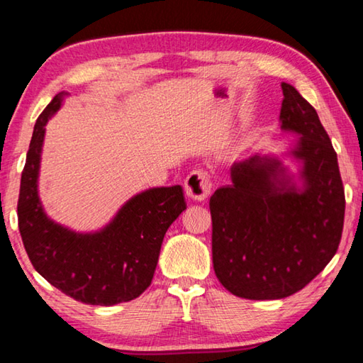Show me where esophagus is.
Wrapping results in <instances>:
<instances>
[{"mask_svg":"<svg viewBox=\"0 0 363 363\" xmlns=\"http://www.w3.org/2000/svg\"><path fill=\"white\" fill-rule=\"evenodd\" d=\"M184 189H186V195L190 200L203 201L211 192L210 176H208L206 171L195 169L184 181Z\"/></svg>","mask_w":363,"mask_h":363,"instance_id":"34e87169","label":"esophagus"}]
</instances>
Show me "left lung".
<instances>
[{"label":"left lung","instance_id":"obj_1","mask_svg":"<svg viewBox=\"0 0 363 363\" xmlns=\"http://www.w3.org/2000/svg\"><path fill=\"white\" fill-rule=\"evenodd\" d=\"M281 131L298 136L284 155L230 167V184L210 200L213 267L225 290L245 299H281L309 284L335 256L344 224L337 157L315 108L281 83Z\"/></svg>","mask_w":363,"mask_h":363}]
</instances>
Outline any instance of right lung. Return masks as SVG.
<instances>
[{
    "label": "right lung",
    "mask_w": 363,
    "mask_h": 363,
    "mask_svg": "<svg viewBox=\"0 0 363 363\" xmlns=\"http://www.w3.org/2000/svg\"><path fill=\"white\" fill-rule=\"evenodd\" d=\"M59 93L35 123L22 171L19 230L41 277L67 296L93 306L128 303L149 288L168 227L186 210L181 186L152 187L134 195L96 232H75L45 213L38 176L46 125L62 106Z\"/></svg>",
    "instance_id": "add662e5"
}]
</instances>
